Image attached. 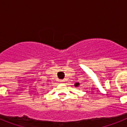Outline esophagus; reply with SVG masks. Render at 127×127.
<instances>
[{
    "mask_svg": "<svg viewBox=\"0 0 127 127\" xmlns=\"http://www.w3.org/2000/svg\"><path fill=\"white\" fill-rule=\"evenodd\" d=\"M60 82H61V83H63V82H64V80H60Z\"/></svg>",
    "mask_w": 127,
    "mask_h": 127,
    "instance_id": "1",
    "label": "esophagus"
}]
</instances>
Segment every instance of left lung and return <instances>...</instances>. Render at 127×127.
Here are the masks:
<instances>
[{"instance_id":"left-lung-1","label":"left lung","mask_w":127,"mask_h":127,"mask_svg":"<svg viewBox=\"0 0 127 127\" xmlns=\"http://www.w3.org/2000/svg\"><path fill=\"white\" fill-rule=\"evenodd\" d=\"M78 84H79L76 83V84H75V86H78Z\"/></svg>"}]
</instances>
